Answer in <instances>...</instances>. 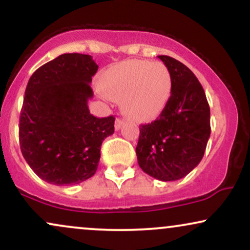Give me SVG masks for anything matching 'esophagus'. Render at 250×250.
Masks as SVG:
<instances>
[{
  "instance_id": "1",
  "label": "esophagus",
  "mask_w": 250,
  "mask_h": 250,
  "mask_svg": "<svg viewBox=\"0 0 250 250\" xmlns=\"http://www.w3.org/2000/svg\"><path fill=\"white\" fill-rule=\"evenodd\" d=\"M125 125V121L121 119H117L115 121V130H120L122 128V125Z\"/></svg>"
}]
</instances>
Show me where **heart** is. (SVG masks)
<instances>
[{
  "label": "heart",
  "mask_w": 250,
  "mask_h": 250,
  "mask_svg": "<svg viewBox=\"0 0 250 250\" xmlns=\"http://www.w3.org/2000/svg\"><path fill=\"white\" fill-rule=\"evenodd\" d=\"M170 73L161 62L128 60L104 73L101 90L121 103L123 114L147 121L162 113L171 96Z\"/></svg>",
  "instance_id": "obj_1"
}]
</instances>
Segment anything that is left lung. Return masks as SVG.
I'll list each match as a JSON object with an SVG mask.
<instances>
[{
  "mask_svg": "<svg viewBox=\"0 0 250 250\" xmlns=\"http://www.w3.org/2000/svg\"><path fill=\"white\" fill-rule=\"evenodd\" d=\"M170 73L169 102L154 122L140 128L137 162L160 181L185 177L202 160L210 136V109L193 71L170 56H157Z\"/></svg>",
  "mask_w": 250,
  "mask_h": 250,
  "instance_id": "left-lung-1",
  "label": "left lung"
}]
</instances>
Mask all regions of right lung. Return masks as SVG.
<instances>
[{"label":"right lung","instance_id":"obj_1","mask_svg":"<svg viewBox=\"0 0 250 250\" xmlns=\"http://www.w3.org/2000/svg\"><path fill=\"white\" fill-rule=\"evenodd\" d=\"M99 65L84 54H62L31 75L20 116V147L37 176L71 186L96 173L103 140L115 117L89 111L91 77Z\"/></svg>","mask_w":250,"mask_h":250}]
</instances>
